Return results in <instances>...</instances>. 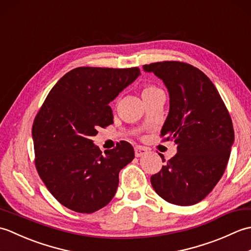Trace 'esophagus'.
Segmentation results:
<instances>
[{"instance_id": "34e87169", "label": "esophagus", "mask_w": 251, "mask_h": 251, "mask_svg": "<svg viewBox=\"0 0 251 251\" xmlns=\"http://www.w3.org/2000/svg\"><path fill=\"white\" fill-rule=\"evenodd\" d=\"M148 153V149L145 147H140V146H137L135 147V155L137 157H140L142 155H145V154Z\"/></svg>"}]
</instances>
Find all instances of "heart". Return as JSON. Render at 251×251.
Instances as JSON below:
<instances>
[{"label": "heart", "mask_w": 251, "mask_h": 251, "mask_svg": "<svg viewBox=\"0 0 251 251\" xmlns=\"http://www.w3.org/2000/svg\"><path fill=\"white\" fill-rule=\"evenodd\" d=\"M161 92V89L157 88L155 85H146V86L142 87V90H141V95L143 98H147V97H150V96L154 95L155 93H158Z\"/></svg>", "instance_id": "1"}]
</instances>
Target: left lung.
Here are the masks:
<instances>
[{
	"mask_svg": "<svg viewBox=\"0 0 251 251\" xmlns=\"http://www.w3.org/2000/svg\"><path fill=\"white\" fill-rule=\"evenodd\" d=\"M163 79L169 93V113L161 131L174 140L177 154L151 177L154 191L170 204L191 206L219 182L234 142L231 116L205 73L180 61L143 66ZM163 162L165 159L163 158Z\"/></svg>",
	"mask_w": 251,
	"mask_h": 251,
	"instance_id": "left-lung-1",
	"label": "left lung"
}]
</instances>
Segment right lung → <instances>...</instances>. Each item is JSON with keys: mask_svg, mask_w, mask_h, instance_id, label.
Listing matches in <instances>:
<instances>
[{"mask_svg": "<svg viewBox=\"0 0 251 251\" xmlns=\"http://www.w3.org/2000/svg\"><path fill=\"white\" fill-rule=\"evenodd\" d=\"M139 75L137 67L75 68L56 83L37 112L32 126L35 167L51 195L69 209L92 214L114 197L134 148L120 141L102 154L92 138L113 123L109 103Z\"/></svg>", "mask_w": 251, "mask_h": 251, "instance_id": "right-lung-1", "label": "right lung"}]
</instances>
